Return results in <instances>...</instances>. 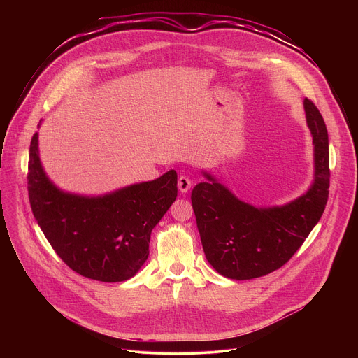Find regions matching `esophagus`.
Here are the masks:
<instances>
[{
  "label": "esophagus",
  "mask_w": 358,
  "mask_h": 358,
  "mask_svg": "<svg viewBox=\"0 0 358 358\" xmlns=\"http://www.w3.org/2000/svg\"><path fill=\"white\" fill-rule=\"evenodd\" d=\"M191 185H192V181H191L187 176H181V177L178 178V189H180L181 192H188L189 188H191Z\"/></svg>",
  "instance_id": "obj_1"
}]
</instances>
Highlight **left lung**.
I'll list each match as a JSON object with an SVG mask.
<instances>
[{
  "instance_id": "8db88e82",
  "label": "left lung",
  "mask_w": 358,
  "mask_h": 358,
  "mask_svg": "<svg viewBox=\"0 0 358 358\" xmlns=\"http://www.w3.org/2000/svg\"><path fill=\"white\" fill-rule=\"evenodd\" d=\"M313 137V182L296 199L275 207H255L239 199L213 174L191 194L203 253L222 276L249 280L283 266L320 221L329 196V134L319 109L303 100Z\"/></svg>"
}]
</instances>
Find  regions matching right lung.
<instances>
[{
	"instance_id": "obj_1",
	"label": "right lung",
	"mask_w": 358,
	"mask_h": 358,
	"mask_svg": "<svg viewBox=\"0 0 358 358\" xmlns=\"http://www.w3.org/2000/svg\"><path fill=\"white\" fill-rule=\"evenodd\" d=\"M28 195L45 238L72 271L93 280L124 282L148 258L151 231L177 198V173L170 170L152 181L103 195L68 192L46 176L35 133Z\"/></svg>"
}]
</instances>
